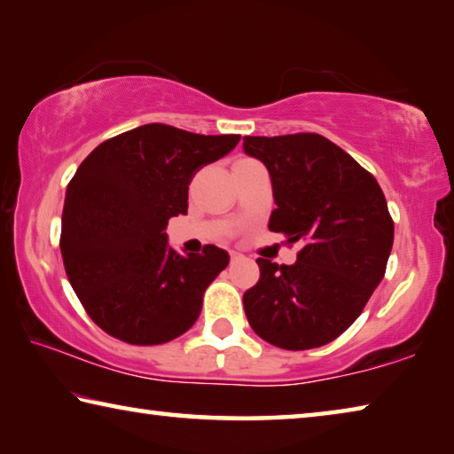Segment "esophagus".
I'll list each match as a JSON object with an SVG mask.
<instances>
[{
  "mask_svg": "<svg viewBox=\"0 0 454 454\" xmlns=\"http://www.w3.org/2000/svg\"><path fill=\"white\" fill-rule=\"evenodd\" d=\"M240 258H242L240 252H230V260H232V262H234V260H240Z\"/></svg>",
  "mask_w": 454,
  "mask_h": 454,
  "instance_id": "obj_1",
  "label": "esophagus"
}]
</instances>
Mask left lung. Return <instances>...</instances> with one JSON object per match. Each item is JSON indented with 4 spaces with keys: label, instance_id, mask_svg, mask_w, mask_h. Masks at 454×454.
I'll use <instances>...</instances> for the list:
<instances>
[{
    "label": "left lung",
    "instance_id": "obj_1",
    "mask_svg": "<svg viewBox=\"0 0 454 454\" xmlns=\"http://www.w3.org/2000/svg\"><path fill=\"white\" fill-rule=\"evenodd\" d=\"M244 152L270 174L268 228L302 242L290 266L256 260L246 318L278 348L325 347L360 317L387 272L395 240L387 198L371 172L320 134L244 136Z\"/></svg>",
    "mask_w": 454,
    "mask_h": 454
}]
</instances>
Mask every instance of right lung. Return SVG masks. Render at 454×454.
I'll return each mask as SVG.
<instances>
[{
	"label": "right lung",
	"mask_w": 454,
	"mask_h": 454,
	"mask_svg": "<svg viewBox=\"0 0 454 454\" xmlns=\"http://www.w3.org/2000/svg\"><path fill=\"white\" fill-rule=\"evenodd\" d=\"M238 142V134L145 124L102 142L80 164L67 184L59 250L67 280L104 333L152 347L198 320L228 252L206 244L200 254L182 256L164 230L188 212L194 174Z\"/></svg>",
	"instance_id": "add662e5"
}]
</instances>
